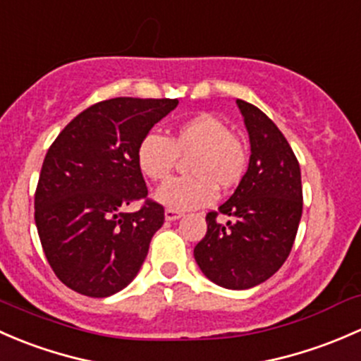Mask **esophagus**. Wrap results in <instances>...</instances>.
<instances>
[{"label":"esophagus","instance_id":"1","mask_svg":"<svg viewBox=\"0 0 361 361\" xmlns=\"http://www.w3.org/2000/svg\"><path fill=\"white\" fill-rule=\"evenodd\" d=\"M182 217V212L173 210V208H166L165 210V219L166 221H177V219Z\"/></svg>","mask_w":361,"mask_h":361}]
</instances>
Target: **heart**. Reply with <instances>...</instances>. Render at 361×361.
Listing matches in <instances>:
<instances>
[{
    "label": "heart",
    "instance_id": "1",
    "mask_svg": "<svg viewBox=\"0 0 361 361\" xmlns=\"http://www.w3.org/2000/svg\"><path fill=\"white\" fill-rule=\"evenodd\" d=\"M180 156H189L188 170L192 176L163 184L156 198L173 210H189L208 205L215 188L231 189L241 182L248 166L243 140L228 123L212 113H196L185 118L165 137L149 132L137 146V163L151 180H165L177 166Z\"/></svg>",
    "mask_w": 361,
    "mask_h": 361
}]
</instances>
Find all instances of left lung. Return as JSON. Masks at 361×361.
<instances>
[{
  "mask_svg": "<svg viewBox=\"0 0 361 361\" xmlns=\"http://www.w3.org/2000/svg\"><path fill=\"white\" fill-rule=\"evenodd\" d=\"M236 104L250 139V161L231 198L207 214V235L195 247V259L215 285L245 290L287 261L302 215V184L280 128L254 104ZM217 214L228 222L219 223Z\"/></svg>",
  "mask_w": 361,
  "mask_h": 361,
  "instance_id": "obj_1",
  "label": "left lung"
}]
</instances>
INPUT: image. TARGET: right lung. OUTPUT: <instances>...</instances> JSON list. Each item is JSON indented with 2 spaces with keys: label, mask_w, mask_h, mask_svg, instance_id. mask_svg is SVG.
<instances>
[{
  "label": "right lung",
  "mask_w": 361,
  "mask_h": 361,
  "mask_svg": "<svg viewBox=\"0 0 361 361\" xmlns=\"http://www.w3.org/2000/svg\"><path fill=\"white\" fill-rule=\"evenodd\" d=\"M177 104V99L102 100L78 114L48 149L35 221L48 264L71 290L109 297L139 273L165 210L147 198L137 146ZM133 201L143 207L125 212Z\"/></svg>",
  "instance_id": "obj_1"
}]
</instances>
